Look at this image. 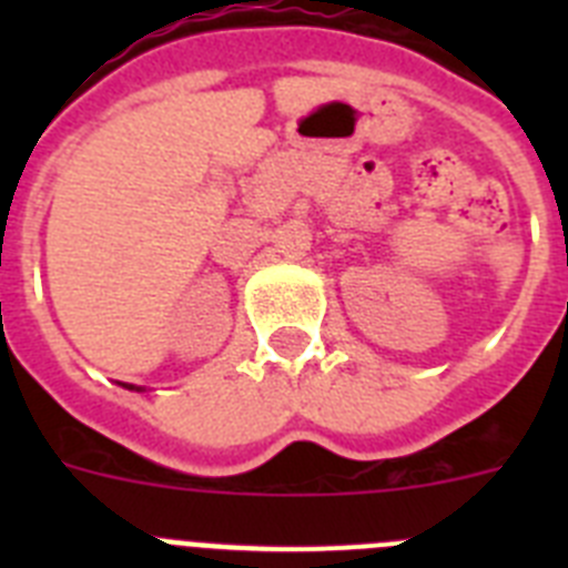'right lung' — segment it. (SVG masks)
<instances>
[{
    "instance_id": "add662e5",
    "label": "right lung",
    "mask_w": 568,
    "mask_h": 568,
    "mask_svg": "<svg viewBox=\"0 0 568 568\" xmlns=\"http://www.w3.org/2000/svg\"><path fill=\"white\" fill-rule=\"evenodd\" d=\"M128 389H135V386H128Z\"/></svg>"
}]
</instances>
